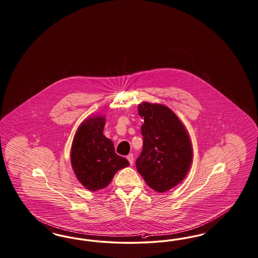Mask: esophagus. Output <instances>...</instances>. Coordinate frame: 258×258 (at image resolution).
<instances>
[{
    "label": "esophagus",
    "mask_w": 258,
    "mask_h": 258,
    "mask_svg": "<svg viewBox=\"0 0 258 258\" xmlns=\"http://www.w3.org/2000/svg\"><path fill=\"white\" fill-rule=\"evenodd\" d=\"M126 159L128 160V162H130V164H131V165H133V164H134V156L133 154H130V155H127V156H126Z\"/></svg>",
    "instance_id": "esophagus-1"
}]
</instances>
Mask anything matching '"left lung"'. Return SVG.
<instances>
[{
    "mask_svg": "<svg viewBox=\"0 0 258 258\" xmlns=\"http://www.w3.org/2000/svg\"><path fill=\"white\" fill-rule=\"evenodd\" d=\"M138 114L143 150L136 168L147 184L163 193L185 177L192 162V147L183 124L170 108L162 104L142 103Z\"/></svg>",
    "mask_w": 258,
    "mask_h": 258,
    "instance_id": "obj_1",
    "label": "left lung"
}]
</instances>
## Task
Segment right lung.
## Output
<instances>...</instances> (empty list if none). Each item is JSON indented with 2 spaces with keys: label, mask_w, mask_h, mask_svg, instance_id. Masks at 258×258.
<instances>
[{
  "label": "right lung",
  "mask_w": 258,
  "mask_h": 258,
  "mask_svg": "<svg viewBox=\"0 0 258 258\" xmlns=\"http://www.w3.org/2000/svg\"><path fill=\"white\" fill-rule=\"evenodd\" d=\"M105 119L95 117L80 125L71 150V163L79 181L97 191L108 185L117 171L130 165L114 150L113 143L103 134Z\"/></svg>",
  "instance_id": "right-lung-1"
}]
</instances>
